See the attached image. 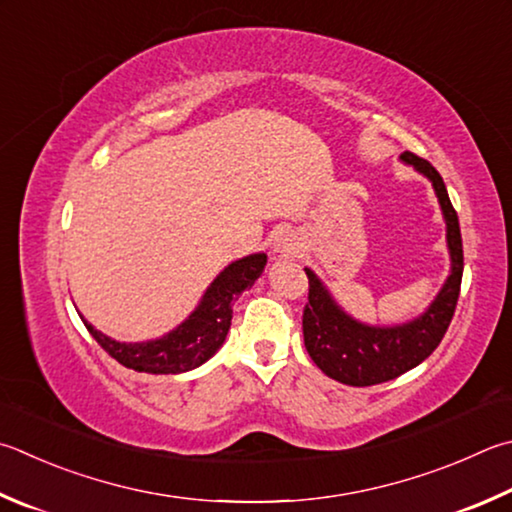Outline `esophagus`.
Returning <instances> with one entry per match:
<instances>
[{
    "mask_svg": "<svg viewBox=\"0 0 512 512\" xmlns=\"http://www.w3.org/2000/svg\"><path fill=\"white\" fill-rule=\"evenodd\" d=\"M273 248H275V253H284V255H293V253H297V244H295V239L293 237H288V235H280L275 239V244H273Z\"/></svg>",
    "mask_w": 512,
    "mask_h": 512,
    "instance_id": "esophagus-1",
    "label": "esophagus"
}]
</instances>
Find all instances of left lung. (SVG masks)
I'll return each instance as SVG.
<instances>
[{
  "mask_svg": "<svg viewBox=\"0 0 512 512\" xmlns=\"http://www.w3.org/2000/svg\"><path fill=\"white\" fill-rule=\"evenodd\" d=\"M401 161L423 174L439 199L450 253V275L421 315L403 324L378 327L349 315L333 300L320 277L311 268H304L309 277V304L302 315L304 347L315 365L342 385L369 387L387 383L421 365L439 347L457 309L463 275L459 217L452 208L441 174L430 163L412 152H403Z\"/></svg>",
  "mask_w": 512,
  "mask_h": 512,
  "instance_id": "obj_1",
  "label": "left lung"
}]
</instances>
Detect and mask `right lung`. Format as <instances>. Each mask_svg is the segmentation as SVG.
<instances>
[{"mask_svg":"<svg viewBox=\"0 0 512 512\" xmlns=\"http://www.w3.org/2000/svg\"><path fill=\"white\" fill-rule=\"evenodd\" d=\"M266 253L237 259L221 271L206 288L201 302L179 327L165 336L145 342H120L105 336L85 318V327L98 345L120 365L145 374H183L210 360L224 345L232 320V302L264 273Z\"/></svg>","mask_w":512,"mask_h":512,"instance_id":"1","label":"right lung"}]
</instances>
